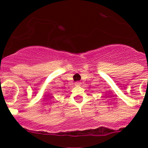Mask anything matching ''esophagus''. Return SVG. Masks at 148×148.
Masks as SVG:
<instances>
[{
  "mask_svg": "<svg viewBox=\"0 0 148 148\" xmlns=\"http://www.w3.org/2000/svg\"><path fill=\"white\" fill-rule=\"evenodd\" d=\"M75 85L76 86H80L81 85V82H76Z\"/></svg>",
  "mask_w": 148,
  "mask_h": 148,
  "instance_id": "1",
  "label": "esophagus"
}]
</instances>
